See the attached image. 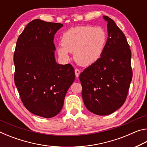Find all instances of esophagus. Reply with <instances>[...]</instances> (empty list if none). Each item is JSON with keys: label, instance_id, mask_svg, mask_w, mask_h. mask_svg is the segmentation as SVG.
I'll use <instances>...</instances> for the list:
<instances>
[{"label": "esophagus", "instance_id": "esophagus-1", "mask_svg": "<svg viewBox=\"0 0 147 147\" xmlns=\"http://www.w3.org/2000/svg\"><path fill=\"white\" fill-rule=\"evenodd\" d=\"M74 71H75V75L76 77H78L79 75H80V70L78 69H75V70H74Z\"/></svg>", "mask_w": 147, "mask_h": 147}]
</instances>
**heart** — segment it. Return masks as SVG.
<instances>
[{"label":"heart","mask_w":147,"mask_h":147,"mask_svg":"<svg viewBox=\"0 0 147 147\" xmlns=\"http://www.w3.org/2000/svg\"><path fill=\"white\" fill-rule=\"evenodd\" d=\"M108 34L102 27L80 26L69 29L61 37V45L57 52L63 59L69 58V52L74 53L77 63L89 66L98 60L105 49Z\"/></svg>","instance_id":"obj_1"}]
</instances>
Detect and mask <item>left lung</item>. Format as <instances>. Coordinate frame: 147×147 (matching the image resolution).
I'll list each match as a JSON object with an SVG mask.
<instances>
[{
  "mask_svg": "<svg viewBox=\"0 0 147 147\" xmlns=\"http://www.w3.org/2000/svg\"><path fill=\"white\" fill-rule=\"evenodd\" d=\"M108 22V38L102 55L80 74L84 103L98 115L113 113L123 106L132 79L131 50L126 36L115 22Z\"/></svg>",
  "mask_w": 147,
  "mask_h": 147,
  "instance_id": "obj_1",
  "label": "left lung"
}]
</instances>
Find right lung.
Segmentation results:
<instances>
[{
  "instance_id": "right-lung-1",
  "label": "right lung",
  "mask_w": 147,
  "mask_h": 147,
  "mask_svg": "<svg viewBox=\"0 0 147 147\" xmlns=\"http://www.w3.org/2000/svg\"><path fill=\"white\" fill-rule=\"evenodd\" d=\"M63 25L34 19L17 41L14 81L24 107L34 115L51 118L60 112L68 89L75 79L71 64L54 58V35Z\"/></svg>"
}]
</instances>
